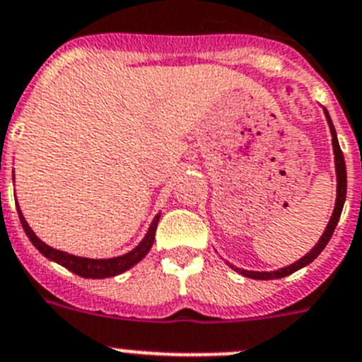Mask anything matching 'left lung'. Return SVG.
<instances>
[{
  "label": "left lung",
  "instance_id": "left-lung-1",
  "mask_svg": "<svg viewBox=\"0 0 362 362\" xmlns=\"http://www.w3.org/2000/svg\"><path fill=\"white\" fill-rule=\"evenodd\" d=\"M323 112H325V119H327V122H329L330 135H332L334 163H336V177H338V190H336L338 192V195H336V206H334L332 216H330L329 223H327L325 230H323V235H322V238L318 240V243H316V245L313 247V249L309 250V252L305 254L302 259H298L297 263L290 264V267H284V268H281V270H275V272H254V270H242V268H236V267H233V264H229L233 270H236L238 274L245 275V277L257 279V281H270V279L286 277V275H290V274H293V272L300 270V268L308 267V264L311 263V261H315L316 257H318V254L325 249V245L329 243L330 236H332L334 229H336V226H338L339 216H341V211H343V204H345V199H346V167H345V158H343L341 147H339V142H338V136H336V129H334V124L329 117V112H327L325 108H323Z\"/></svg>",
  "mask_w": 362,
  "mask_h": 362
}]
</instances>
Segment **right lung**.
<instances>
[{
    "mask_svg": "<svg viewBox=\"0 0 362 362\" xmlns=\"http://www.w3.org/2000/svg\"><path fill=\"white\" fill-rule=\"evenodd\" d=\"M17 206V213H19V220L21 226H23L24 233L30 238V242L37 247L42 256H46L47 259L54 261V263L62 264L67 270H71L72 274L80 275V277L85 279H106V277H113V275H119L122 272L129 270L132 267H135L139 261H142L144 257L147 256V252L151 250L154 243V233H156L158 227V220H160V213L154 216V220L151 222L149 230H147V235L144 236L142 242L135 247L133 250L126 252L124 256H117V257H110V259H90V257H80L74 256V254H67L64 250H57L53 247L46 245L39 236L35 235L32 230V227L28 226V222L24 220L23 213H21L19 204Z\"/></svg>",
    "mask_w": 362,
    "mask_h": 362,
    "instance_id": "1",
    "label": "right lung"
}]
</instances>
